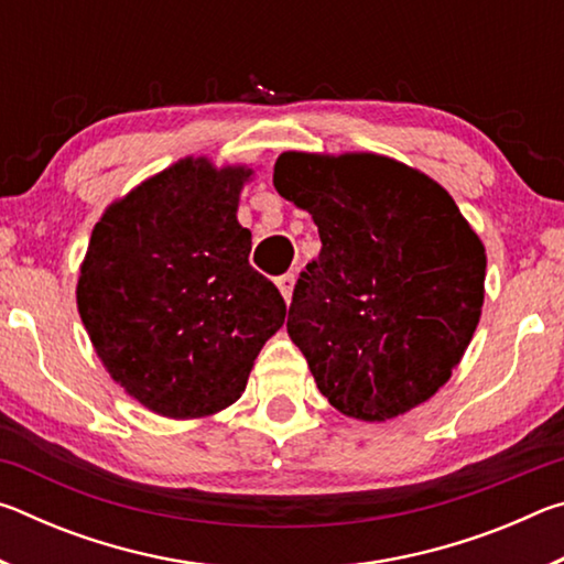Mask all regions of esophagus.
I'll return each mask as SVG.
<instances>
[{
  "mask_svg": "<svg viewBox=\"0 0 564 564\" xmlns=\"http://www.w3.org/2000/svg\"><path fill=\"white\" fill-rule=\"evenodd\" d=\"M293 285H295V275L293 273H285V275H281V279H279V291H281L285 303H291V299H293Z\"/></svg>",
  "mask_w": 564,
  "mask_h": 564,
  "instance_id": "1",
  "label": "esophagus"
}]
</instances>
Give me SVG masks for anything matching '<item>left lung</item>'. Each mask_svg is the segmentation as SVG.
<instances>
[{"mask_svg": "<svg viewBox=\"0 0 564 564\" xmlns=\"http://www.w3.org/2000/svg\"><path fill=\"white\" fill-rule=\"evenodd\" d=\"M273 186L313 216L323 243L285 323L321 393L366 423L433 398L470 346L488 265L453 196L368 151H283Z\"/></svg>", "mask_w": 564, "mask_h": 564, "instance_id": "left-lung-1", "label": "left lung"}]
</instances>
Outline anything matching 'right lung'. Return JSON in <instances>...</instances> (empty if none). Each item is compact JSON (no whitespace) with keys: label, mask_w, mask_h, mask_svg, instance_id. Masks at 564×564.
I'll return each instance as SVG.
<instances>
[{"label":"right lung","mask_w":564,"mask_h":564,"mask_svg":"<svg viewBox=\"0 0 564 564\" xmlns=\"http://www.w3.org/2000/svg\"><path fill=\"white\" fill-rule=\"evenodd\" d=\"M253 169L186 156L113 202L79 269L76 305L109 376L151 413L194 420L236 403L285 321L248 265L238 196Z\"/></svg>","instance_id":"right-lung-1"}]
</instances>
